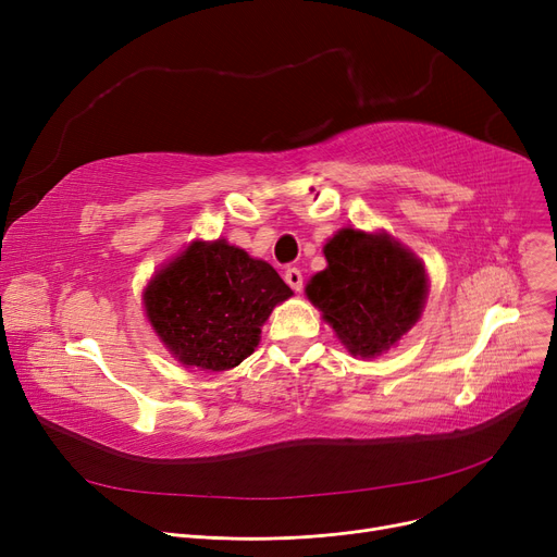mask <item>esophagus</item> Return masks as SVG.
<instances>
[{
    "mask_svg": "<svg viewBox=\"0 0 557 557\" xmlns=\"http://www.w3.org/2000/svg\"><path fill=\"white\" fill-rule=\"evenodd\" d=\"M284 280L294 290H302V271L300 269H286Z\"/></svg>",
    "mask_w": 557,
    "mask_h": 557,
    "instance_id": "34e87169",
    "label": "esophagus"
}]
</instances>
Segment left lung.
<instances>
[{"label":"left lung","mask_w":557,"mask_h":557,"mask_svg":"<svg viewBox=\"0 0 557 557\" xmlns=\"http://www.w3.org/2000/svg\"><path fill=\"white\" fill-rule=\"evenodd\" d=\"M327 269L307 284L349 355L374 359L411 330L424 309L422 261L386 232L343 227L323 248Z\"/></svg>","instance_id":"8db88e82"}]
</instances>
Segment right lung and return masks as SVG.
<instances>
[{"instance_id":"add662e5","label":"right lung","mask_w":557,"mask_h":557,"mask_svg":"<svg viewBox=\"0 0 557 557\" xmlns=\"http://www.w3.org/2000/svg\"><path fill=\"white\" fill-rule=\"evenodd\" d=\"M290 296L269 261L225 239L191 242L144 288V309L183 366L221 372L255 352L261 325Z\"/></svg>"}]
</instances>
